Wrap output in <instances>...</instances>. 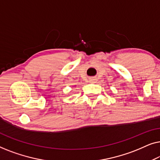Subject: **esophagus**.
Listing matches in <instances>:
<instances>
[{
    "label": "esophagus",
    "instance_id": "obj_1",
    "mask_svg": "<svg viewBox=\"0 0 160 160\" xmlns=\"http://www.w3.org/2000/svg\"><path fill=\"white\" fill-rule=\"evenodd\" d=\"M96 82H97V78L92 77V78H89V82L90 83H95Z\"/></svg>",
    "mask_w": 160,
    "mask_h": 160
}]
</instances>
